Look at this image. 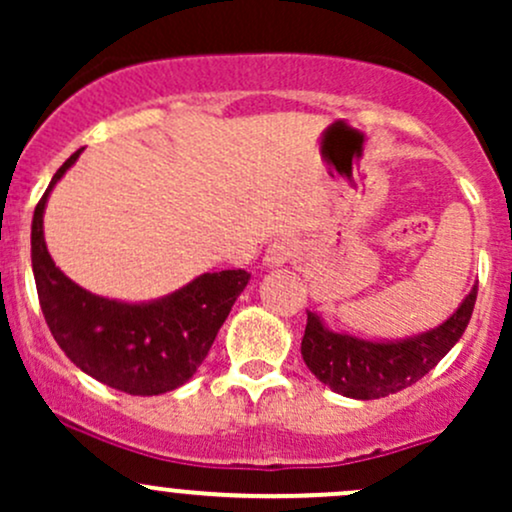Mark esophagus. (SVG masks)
I'll return each mask as SVG.
<instances>
[{
	"instance_id": "34e87169",
	"label": "esophagus",
	"mask_w": 512,
	"mask_h": 512,
	"mask_svg": "<svg viewBox=\"0 0 512 512\" xmlns=\"http://www.w3.org/2000/svg\"><path fill=\"white\" fill-rule=\"evenodd\" d=\"M298 252H301V245L296 243V240L291 238H281L276 240V243H272L267 248V252H264V267L269 269H276V267H284V264H289L291 260H296Z\"/></svg>"
}]
</instances>
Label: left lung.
Segmentation results:
<instances>
[{
	"mask_svg": "<svg viewBox=\"0 0 512 512\" xmlns=\"http://www.w3.org/2000/svg\"><path fill=\"white\" fill-rule=\"evenodd\" d=\"M477 303V284L443 325L395 339L370 342L325 327L322 317L308 310V325L301 342L305 366L320 383L351 399H380L421 380L448 351L460 342Z\"/></svg>",
	"mask_w": 512,
	"mask_h": 512,
	"instance_id": "8db88e82",
	"label": "left lung"
}]
</instances>
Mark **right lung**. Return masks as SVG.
Listing matches in <instances>:
<instances>
[{
    "label": "right lung",
    "instance_id": "1",
    "mask_svg": "<svg viewBox=\"0 0 512 512\" xmlns=\"http://www.w3.org/2000/svg\"><path fill=\"white\" fill-rule=\"evenodd\" d=\"M79 154L81 149L52 175L33 214L31 262L40 308L52 337L76 368L127 395H163L197 373L250 274L245 269L207 272L146 303L113 301L81 289L55 267L43 236L52 187Z\"/></svg>",
    "mask_w": 512,
    "mask_h": 512
}]
</instances>
